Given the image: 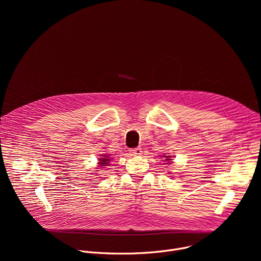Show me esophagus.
I'll return each instance as SVG.
<instances>
[{
  "instance_id": "esophagus-1",
  "label": "esophagus",
  "mask_w": 261,
  "mask_h": 261,
  "mask_svg": "<svg viewBox=\"0 0 261 261\" xmlns=\"http://www.w3.org/2000/svg\"><path fill=\"white\" fill-rule=\"evenodd\" d=\"M130 152H131V154H132V155H135V156L141 155V153H142V151H141V148H140V147H135V148H131V150H130Z\"/></svg>"
}]
</instances>
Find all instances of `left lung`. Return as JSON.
Wrapping results in <instances>:
<instances>
[{
	"label": "left lung",
	"instance_id": "left-lung-1",
	"mask_svg": "<svg viewBox=\"0 0 261 261\" xmlns=\"http://www.w3.org/2000/svg\"><path fill=\"white\" fill-rule=\"evenodd\" d=\"M164 157H165V158H167V159H166V161H168V162L171 160V159H169V158H170V156H164ZM167 164H168V163H167Z\"/></svg>",
	"mask_w": 261,
	"mask_h": 261
}]
</instances>
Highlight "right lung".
Segmentation results:
<instances>
[{
    "label": "right lung",
    "mask_w": 261,
    "mask_h": 261,
    "mask_svg": "<svg viewBox=\"0 0 261 261\" xmlns=\"http://www.w3.org/2000/svg\"><path fill=\"white\" fill-rule=\"evenodd\" d=\"M109 162H110V158L108 157V155H103V158H100L99 160L100 166H107L109 165Z\"/></svg>",
    "instance_id": "obj_1"
}]
</instances>
